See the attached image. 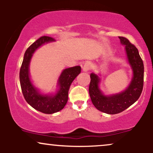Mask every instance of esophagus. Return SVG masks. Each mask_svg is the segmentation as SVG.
<instances>
[{
  "label": "esophagus",
  "instance_id": "1",
  "mask_svg": "<svg viewBox=\"0 0 153 153\" xmlns=\"http://www.w3.org/2000/svg\"><path fill=\"white\" fill-rule=\"evenodd\" d=\"M82 71L84 72H86L91 68V63L90 62H85L84 63H82Z\"/></svg>",
  "mask_w": 153,
  "mask_h": 153
}]
</instances>
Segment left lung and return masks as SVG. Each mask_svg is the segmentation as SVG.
I'll use <instances>...</instances> for the list:
<instances>
[{
	"label": "left lung",
	"instance_id": "8db88e82",
	"mask_svg": "<svg viewBox=\"0 0 153 153\" xmlns=\"http://www.w3.org/2000/svg\"><path fill=\"white\" fill-rule=\"evenodd\" d=\"M121 43L125 45L127 58L133 70V78L126 91L113 96H106L99 88L98 75L91 73L89 94L93 104L98 110L108 114H116L127 109L137 101L143 89L144 65L138 50L127 38L119 36Z\"/></svg>",
	"mask_w": 153,
	"mask_h": 153
}]
</instances>
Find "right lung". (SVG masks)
<instances>
[{
	"mask_svg": "<svg viewBox=\"0 0 153 153\" xmlns=\"http://www.w3.org/2000/svg\"><path fill=\"white\" fill-rule=\"evenodd\" d=\"M54 41L50 36H43L39 38L26 50L19 73L20 84L24 97L26 102L36 110L44 114H53L64 108L68 102V91L72 82L81 71L80 66L67 68L62 71L59 78V90L55 96L42 95L33 86L29 75V65L34 51L49 42Z\"/></svg>",
	"mask_w": 153,
	"mask_h": 153,
	"instance_id": "obj_1",
	"label": "right lung"
}]
</instances>
